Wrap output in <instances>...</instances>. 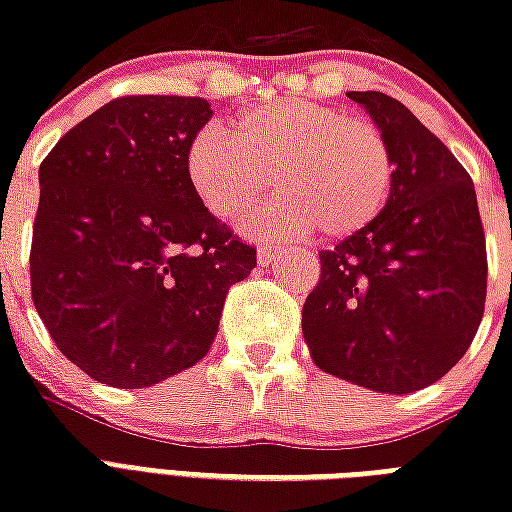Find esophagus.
<instances>
[{"label":"esophagus","mask_w":512,"mask_h":512,"mask_svg":"<svg viewBox=\"0 0 512 512\" xmlns=\"http://www.w3.org/2000/svg\"><path fill=\"white\" fill-rule=\"evenodd\" d=\"M287 249H281V247H260L257 249V263L263 265V268H268V265L273 263H279V257L284 255Z\"/></svg>","instance_id":"esophagus-1"}]
</instances>
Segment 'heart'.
Listing matches in <instances>:
<instances>
[{
    "instance_id": "heart-1",
    "label": "heart",
    "mask_w": 512,
    "mask_h": 512,
    "mask_svg": "<svg viewBox=\"0 0 512 512\" xmlns=\"http://www.w3.org/2000/svg\"><path fill=\"white\" fill-rule=\"evenodd\" d=\"M273 185L252 220L257 236L348 239L380 217L396 162L385 132L364 116L316 100H265L241 111L233 132L207 124L193 135L185 175L212 215H247Z\"/></svg>"
}]
</instances>
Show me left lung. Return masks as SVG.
<instances>
[{
	"label": "left lung",
	"mask_w": 512,
	"mask_h": 512,
	"mask_svg": "<svg viewBox=\"0 0 512 512\" xmlns=\"http://www.w3.org/2000/svg\"><path fill=\"white\" fill-rule=\"evenodd\" d=\"M385 132L396 177L369 228L321 252L303 305L313 364L377 393L441 380L476 337L486 239L473 180L452 151L385 92H348Z\"/></svg>",
	"instance_id": "1"
}]
</instances>
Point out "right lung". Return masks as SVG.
Instances as JSON below:
<instances>
[{
    "label": "right lung",
    "instance_id": "1",
    "mask_svg": "<svg viewBox=\"0 0 512 512\" xmlns=\"http://www.w3.org/2000/svg\"><path fill=\"white\" fill-rule=\"evenodd\" d=\"M204 98H116L39 167L31 297L60 353L111 388H148L207 356L228 289L257 265L188 183Z\"/></svg>",
    "mask_w": 512,
    "mask_h": 512
}]
</instances>
